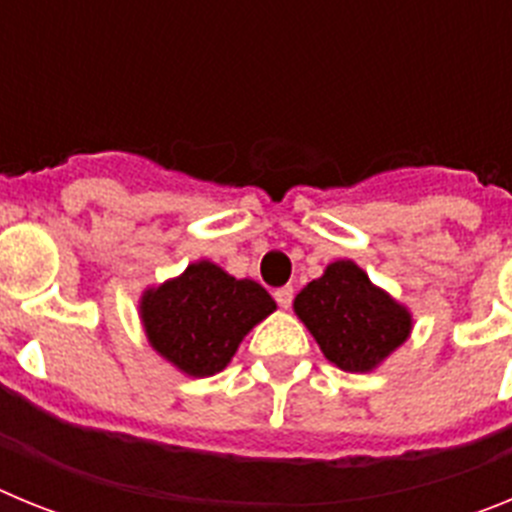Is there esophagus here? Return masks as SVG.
Here are the masks:
<instances>
[{"label": "esophagus", "instance_id": "esophagus-1", "mask_svg": "<svg viewBox=\"0 0 512 512\" xmlns=\"http://www.w3.org/2000/svg\"><path fill=\"white\" fill-rule=\"evenodd\" d=\"M274 300H277L279 307H284V310H287V307L292 305V300H295V289H292V287H279L277 292H274Z\"/></svg>", "mask_w": 512, "mask_h": 512}]
</instances>
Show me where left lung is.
Instances as JSON below:
<instances>
[{
    "instance_id": "obj_1",
    "label": "left lung",
    "mask_w": 512,
    "mask_h": 512,
    "mask_svg": "<svg viewBox=\"0 0 512 512\" xmlns=\"http://www.w3.org/2000/svg\"><path fill=\"white\" fill-rule=\"evenodd\" d=\"M295 312L343 372H369L410 333L405 307L369 282L354 261H336L295 300Z\"/></svg>"
}]
</instances>
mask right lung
Returning <instances> with one entry per match:
<instances>
[{
	"label": "right lung",
	"instance_id": "right-lung-1",
	"mask_svg": "<svg viewBox=\"0 0 512 512\" xmlns=\"http://www.w3.org/2000/svg\"><path fill=\"white\" fill-rule=\"evenodd\" d=\"M271 295L253 279H235L210 261L143 297L151 346L189 377H210L228 366L253 325L274 312Z\"/></svg>",
	"mask_w": 512,
	"mask_h": 512
}]
</instances>
